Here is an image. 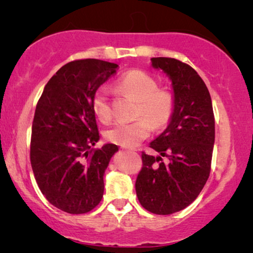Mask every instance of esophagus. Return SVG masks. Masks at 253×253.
Listing matches in <instances>:
<instances>
[{
	"instance_id": "obj_1",
	"label": "esophagus",
	"mask_w": 253,
	"mask_h": 253,
	"mask_svg": "<svg viewBox=\"0 0 253 253\" xmlns=\"http://www.w3.org/2000/svg\"><path fill=\"white\" fill-rule=\"evenodd\" d=\"M129 151H136V150H129Z\"/></svg>"
}]
</instances>
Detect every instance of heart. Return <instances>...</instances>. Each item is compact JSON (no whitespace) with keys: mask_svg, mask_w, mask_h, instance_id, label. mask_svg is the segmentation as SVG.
<instances>
[{"mask_svg":"<svg viewBox=\"0 0 253 253\" xmlns=\"http://www.w3.org/2000/svg\"><path fill=\"white\" fill-rule=\"evenodd\" d=\"M120 94L137 101L134 117L129 123H117L106 131L110 143L124 147H133L151 134L152 127L161 129L167 126L175 113L176 99L169 88L159 87L158 82L143 70H131L121 76L115 83ZM93 112L101 122H108L113 112L105 87L96 89L92 100ZM154 126H152L151 124Z\"/></svg>","mask_w":253,"mask_h":253,"instance_id":"b5f03b06","label":"heart"}]
</instances>
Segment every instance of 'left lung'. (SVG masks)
Segmentation results:
<instances>
[{
  "label": "left lung",
  "mask_w": 253,
  "mask_h": 253,
  "mask_svg": "<svg viewBox=\"0 0 253 253\" xmlns=\"http://www.w3.org/2000/svg\"><path fill=\"white\" fill-rule=\"evenodd\" d=\"M151 61L171 79L176 107L167 129L150 144L160 155L141 152L136 192L145 210L167 215L188 207L209 179L215 121L210 92L195 69L170 57Z\"/></svg>",
  "instance_id": "obj_1"
}]
</instances>
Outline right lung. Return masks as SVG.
Instances as JSON below:
<instances>
[{
    "mask_svg": "<svg viewBox=\"0 0 253 253\" xmlns=\"http://www.w3.org/2000/svg\"><path fill=\"white\" fill-rule=\"evenodd\" d=\"M119 65L85 58L63 65L44 86L37 103L30 159L40 191L51 205L84 214L101 202L103 174L119 147L99 140L92 100Z\"/></svg>",
    "mask_w": 253,
    "mask_h": 253,
    "instance_id": "add662e5",
    "label": "right lung"
}]
</instances>
